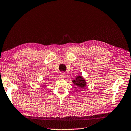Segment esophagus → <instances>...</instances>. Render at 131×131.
<instances>
[{
	"instance_id": "obj_1",
	"label": "esophagus",
	"mask_w": 131,
	"mask_h": 131,
	"mask_svg": "<svg viewBox=\"0 0 131 131\" xmlns=\"http://www.w3.org/2000/svg\"><path fill=\"white\" fill-rule=\"evenodd\" d=\"M65 73H64V72H61V73H60V77H61V78H64L65 77Z\"/></svg>"
}]
</instances>
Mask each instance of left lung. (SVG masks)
Returning a JSON list of instances; mask_svg holds the SVG:
<instances>
[{
    "mask_svg": "<svg viewBox=\"0 0 131 131\" xmlns=\"http://www.w3.org/2000/svg\"><path fill=\"white\" fill-rule=\"evenodd\" d=\"M73 83L75 85V86H77V87L80 88L81 90L84 89L86 85V82L85 80L81 75L78 76L75 79L73 80Z\"/></svg>",
    "mask_w": 131,
    "mask_h": 131,
    "instance_id": "left-lung-1",
    "label": "left lung"
}]
</instances>
